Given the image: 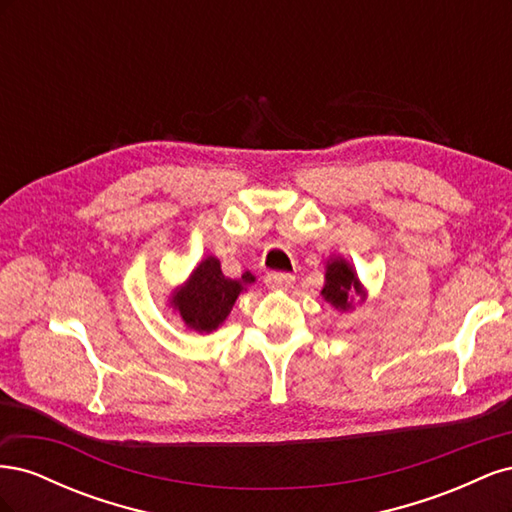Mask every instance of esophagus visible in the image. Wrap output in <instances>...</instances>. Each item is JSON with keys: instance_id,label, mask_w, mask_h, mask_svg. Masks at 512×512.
Masks as SVG:
<instances>
[{"instance_id": "1", "label": "esophagus", "mask_w": 512, "mask_h": 512, "mask_svg": "<svg viewBox=\"0 0 512 512\" xmlns=\"http://www.w3.org/2000/svg\"><path fill=\"white\" fill-rule=\"evenodd\" d=\"M265 284L273 290H288L294 284V275L282 273V271H271L265 275Z\"/></svg>"}]
</instances>
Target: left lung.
<instances>
[{
    "label": "left lung",
    "instance_id": "1",
    "mask_svg": "<svg viewBox=\"0 0 512 512\" xmlns=\"http://www.w3.org/2000/svg\"><path fill=\"white\" fill-rule=\"evenodd\" d=\"M322 299L337 312H352L356 303L367 301V290L361 284L356 269L344 256H331L324 267Z\"/></svg>",
    "mask_w": 512,
    "mask_h": 512
}]
</instances>
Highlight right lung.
I'll use <instances>...</instances> for the list:
<instances>
[{
	"mask_svg": "<svg viewBox=\"0 0 512 512\" xmlns=\"http://www.w3.org/2000/svg\"><path fill=\"white\" fill-rule=\"evenodd\" d=\"M254 282L256 275L250 271L239 280H230L222 273L220 260L207 256L194 267L188 280L170 292L168 307H173L190 331L213 333L222 327L239 294Z\"/></svg>",
	"mask_w": 512,
	"mask_h": 512,
	"instance_id": "1",
	"label": "right lung"
}]
</instances>
